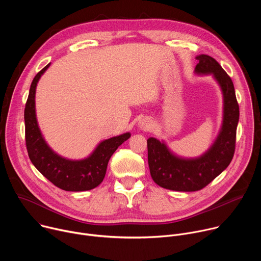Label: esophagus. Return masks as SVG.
<instances>
[{"instance_id":"1","label":"esophagus","mask_w":261,"mask_h":261,"mask_svg":"<svg viewBox=\"0 0 261 261\" xmlns=\"http://www.w3.org/2000/svg\"><path fill=\"white\" fill-rule=\"evenodd\" d=\"M138 128H139L140 130H142V131H148V130H150V129L152 128V123H151V121L148 120V119L143 118V119L139 120V122H138Z\"/></svg>"}]
</instances>
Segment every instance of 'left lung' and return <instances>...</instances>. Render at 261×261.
<instances>
[{
    "label": "left lung",
    "mask_w": 261,
    "mask_h": 261,
    "mask_svg": "<svg viewBox=\"0 0 261 261\" xmlns=\"http://www.w3.org/2000/svg\"><path fill=\"white\" fill-rule=\"evenodd\" d=\"M194 72L212 75L223 95V121L221 130L208 150L197 158H182L173 154L164 141L147 139V161L153 180L160 187L182 192L204 188L230 164L236 148L240 108L234 87L221 65L207 55L196 57Z\"/></svg>",
    "instance_id": "1"
}]
</instances>
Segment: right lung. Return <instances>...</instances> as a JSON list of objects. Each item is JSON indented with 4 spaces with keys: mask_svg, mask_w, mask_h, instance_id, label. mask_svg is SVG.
Masks as SVG:
<instances>
[{
    "mask_svg": "<svg viewBox=\"0 0 261 261\" xmlns=\"http://www.w3.org/2000/svg\"><path fill=\"white\" fill-rule=\"evenodd\" d=\"M49 65L50 63L34 77L25 103V144L30 160L62 190L80 192L94 189L102 182L110 157L131 134L127 132L101 141L89 157L82 160L66 159L54 152L42 136L35 110L36 87Z\"/></svg>",
    "mask_w": 261,
    "mask_h": 261,
    "instance_id": "obj_1",
    "label": "right lung"
}]
</instances>
